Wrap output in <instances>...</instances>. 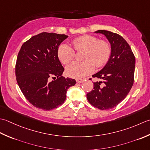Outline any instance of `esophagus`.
<instances>
[{"instance_id": "esophagus-1", "label": "esophagus", "mask_w": 150, "mask_h": 150, "mask_svg": "<svg viewBox=\"0 0 150 150\" xmlns=\"http://www.w3.org/2000/svg\"><path fill=\"white\" fill-rule=\"evenodd\" d=\"M83 81H84L83 79H76V82H77V83H81Z\"/></svg>"}]
</instances>
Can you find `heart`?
<instances>
[{"label":"heart","instance_id":"heart-1","mask_svg":"<svg viewBox=\"0 0 150 150\" xmlns=\"http://www.w3.org/2000/svg\"><path fill=\"white\" fill-rule=\"evenodd\" d=\"M77 51L85 50L82 62H73L66 67L67 74L71 78H81L93 72L96 67H102L108 63L111 56L110 45L104 40H98L96 37L85 35L72 41ZM58 57L62 63L67 65L75 57V50L71 46L62 44L57 51Z\"/></svg>","mask_w":150,"mask_h":150}]
</instances>
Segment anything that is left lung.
Segmentation results:
<instances>
[{"instance_id": "8db88e82", "label": "left lung", "mask_w": 150, "mask_h": 150, "mask_svg": "<svg viewBox=\"0 0 150 150\" xmlns=\"http://www.w3.org/2000/svg\"><path fill=\"white\" fill-rule=\"evenodd\" d=\"M111 44V53L105 67L93 78L103 81L94 82L93 90L87 98L95 108L106 110L119 104L129 93L134 81L135 57L129 44L120 35L108 30H98ZM102 83L104 85H100Z\"/></svg>"}]
</instances>
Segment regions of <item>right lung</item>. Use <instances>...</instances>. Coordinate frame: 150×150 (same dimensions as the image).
<instances>
[{
	"label": "right lung",
	"instance_id": "right-lung-1",
	"mask_svg": "<svg viewBox=\"0 0 150 150\" xmlns=\"http://www.w3.org/2000/svg\"><path fill=\"white\" fill-rule=\"evenodd\" d=\"M65 34L42 32L24 42L15 65L17 83L26 100L37 108L52 110L64 103L67 89L76 80L62 76L64 68L58 58ZM53 78L54 81H51Z\"/></svg>",
	"mask_w": 150,
	"mask_h": 150
}]
</instances>
